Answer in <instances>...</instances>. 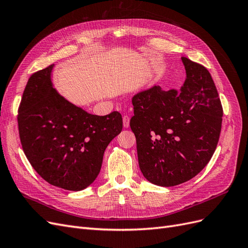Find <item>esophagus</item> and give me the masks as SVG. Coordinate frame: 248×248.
Listing matches in <instances>:
<instances>
[{"mask_svg":"<svg viewBox=\"0 0 248 248\" xmlns=\"http://www.w3.org/2000/svg\"><path fill=\"white\" fill-rule=\"evenodd\" d=\"M129 122H130V118L128 116H124L123 117V126L125 127V128H128Z\"/></svg>","mask_w":248,"mask_h":248,"instance_id":"1","label":"esophagus"}]
</instances>
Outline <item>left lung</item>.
I'll use <instances>...</instances> for the list:
<instances>
[{"label":"left lung","mask_w":248,"mask_h":248,"mask_svg":"<svg viewBox=\"0 0 248 248\" xmlns=\"http://www.w3.org/2000/svg\"><path fill=\"white\" fill-rule=\"evenodd\" d=\"M181 60L186 78L180 91L153 86L132 97L130 127L140 171L163 187L196 177L211 159L221 130L223 111L211 74Z\"/></svg>","instance_id":"left-lung-1"}]
</instances>
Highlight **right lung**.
Returning <instances> with one entry per match:
<instances>
[{"mask_svg":"<svg viewBox=\"0 0 248 248\" xmlns=\"http://www.w3.org/2000/svg\"><path fill=\"white\" fill-rule=\"evenodd\" d=\"M54 64L32 74L18 108L22 150L34 170L49 184L79 191L101 170L109 142L122 131L119 111L92 115L54 88Z\"/></svg>","mask_w":248,"mask_h":248,"instance_id":"1","label":"right lung"}]
</instances>
